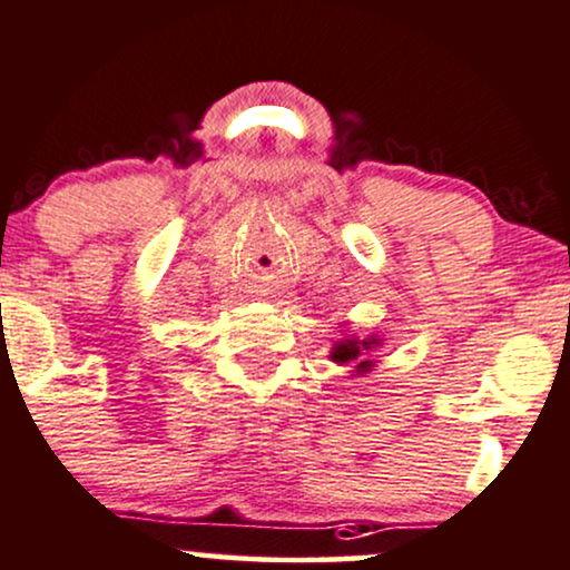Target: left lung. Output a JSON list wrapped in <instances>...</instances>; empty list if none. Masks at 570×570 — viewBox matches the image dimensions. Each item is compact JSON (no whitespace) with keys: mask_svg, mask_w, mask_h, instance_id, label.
<instances>
[{"mask_svg":"<svg viewBox=\"0 0 570 570\" xmlns=\"http://www.w3.org/2000/svg\"><path fill=\"white\" fill-rule=\"evenodd\" d=\"M373 343H376V337H371V341H362V343H356V341L337 343V346L333 348V360L341 362V365H346V362L360 360L362 352H367V348H371ZM367 365H371V362L365 360V362H360V365H356V367H367Z\"/></svg>","mask_w":570,"mask_h":570,"instance_id":"1","label":"left lung"}]
</instances>
